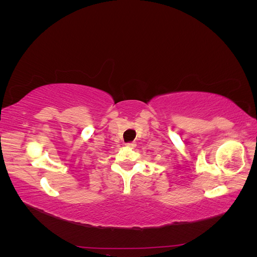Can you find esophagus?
Listing matches in <instances>:
<instances>
[{
    "label": "esophagus",
    "mask_w": 257,
    "mask_h": 257,
    "mask_svg": "<svg viewBox=\"0 0 257 257\" xmlns=\"http://www.w3.org/2000/svg\"><path fill=\"white\" fill-rule=\"evenodd\" d=\"M125 146L127 148H135L136 147V144L135 143H128V144H125Z\"/></svg>",
    "instance_id": "esophagus-1"
}]
</instances>
